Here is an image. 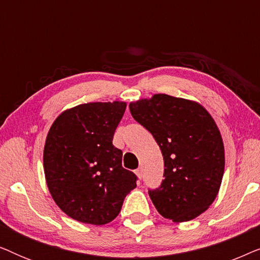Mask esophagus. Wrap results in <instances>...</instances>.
<instances>
[{"mask_svg": "<svg viewBox=\"0 0 260 260\" xmlns=\"http://www.w3.org/2000/svg\"><path fill=\"white\" fill-rule=\"evenodd\" d=\"M135 174H136V175H137L138 180H142V169L141 168H138V169L135 170Z\"/></svg>", "mask_w": 260, "mask_h": 260, "instance_id": "obj_1", "label": "esophagus"}]
</instances>
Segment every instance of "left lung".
Here are the masks:
<instances>
[{
  "label": "left lung",
  "mask_w": 260,
  "mask_h": 260,
  "mask_svg": "<svg viewBox=\"0 0 260 260\" xmlns=\"http://www.w3.org/2000/svg\"><path fill=\"white\" fill-rule=\"evenodd\" d=\"M129 108L154 136L165 161V180L149 189L152 204L174 222L195 219L215 200L225 170V149L214 119L199 103L163 93Z\"/></svg>",
  "instance_id": "8db88e82"
}]
</instances>
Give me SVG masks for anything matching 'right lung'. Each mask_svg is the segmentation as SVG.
I'll return each mask as SVG.
<instances>
[{
	"mask_svg": "<svg viewBox=\"0 0 260 260\" xmlns=\"http://www.w3.org/2000/svg\"><path fill=\"white\" fill-rule=\"evenodd\" d=\"M124 102L87 103L66 110L52 124L44 170L53 200L70 218L105 225L119 214L137 176L122 167L112 144L125 112Z\"/></svg>",
	"mask_w": 260,
	"mask_h": 260,
	"instance_id": "1",
	"label": "right lung"
}]
</instances>
